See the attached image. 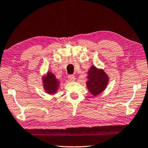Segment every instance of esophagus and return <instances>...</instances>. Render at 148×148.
Instances as JSON below:
<instances>
[{
	"label": "esophagus",
	"instance_id": "34e87169",
	"mask_svg": "<svg viewBox=\"0 0 148 148\" xmlns=\"http://www.w3.org/2000/svg\"><path fill=\"white\" fill-rule=\"evenodd\" d=\"M68 80H69L70 81H74V80H75V76H74V75H72V74L69 75V76H68Z\"/></svg>",
	"mask_w": 148,
	"mask_h": 148
}]
</instances>
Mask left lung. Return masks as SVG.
Returning <instances> with one entry per match:
<instances>
[{
  "mask_svg": "<svg viewBox=\"0 0 148 148\" xmlns=\"http://www.w3.org/2000/svg\"><path fill=\"white\" fill-rule=\"evenodd\" d=\"M86 86L88 90L95 97L105 90L109 82V77L104 70L92 66L88 72Z\"/></svg>",
  "mask_w": 148,
  "mask_h": 148,
  "instance_id": "8db88e82",
  "label": "left lung"
}]
</instances>
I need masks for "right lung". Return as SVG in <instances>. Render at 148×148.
<instances>
[{"label":"right lung","mask_w":148,"mask_h":148,"mask_svg":"<svg viewBox=\"0 0 148 148\" xmlns=\"http://www.w3.org/2000/svg\"><path fill=\"white\" fill-rule=\"evenodd\" d=\"M43 86L45 92L48 94H55L59 86V81L56 78L55 75L48 72L47 75L42 78Z\"/></svg>","instance_id":"add662e5"}]
</instances>
